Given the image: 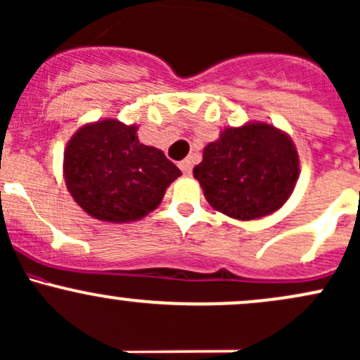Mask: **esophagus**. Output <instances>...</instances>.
<instances>
[{
	"label": "esophagus",
	"instance_id": "esophagus-1",
	"mask_svg": "<svg viewBox=\"0 0 360 360\" xmlns=\"http://www.w3.org/2000/svg\"><path fill=\"white\" fill-rule=\"evenodd\" d=\"M179 169H181V171H183L184 176H189V174H191V169H193L191 160H189V159L181 160V162H179Z\"/></svg>",
	"mask_w": 360,
	"mask_h": 360
}]
</instances>
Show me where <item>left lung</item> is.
I'll list each match as a JSON object with an SVG mask.
<instances>
[{
    "label": "left lung",
    "mask_w": 360,
    "mask_h": 360,
    "mask_svg": "<svg viewBox=\"0 0 360 360\" xmlns=\"http://www.w3.org/2000/svg\"><path fill=\"white\" fill-rule=\"evenodd\" d=\"M193 176L215 210L239 220L259 219L278 210L294 191L297 150L264 122L227 128L205 147Z\"/></svg>",
    "instance_id": "left-lung-1"
}]
</instances>
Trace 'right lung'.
<instances>
[{"instance_id":"add662e5","label":"right lung","mask_w":360,"mask_h":360,"mask_svg":"<svg viewBox=\"0 0 360 360\" xmlns=\"http://www.w3.org/2000/svg\"><path fill=\"white\" fill-rule=\"evenodd\" d=\"M136 126L105 120L75 133L65 152L71 196L94 219L124 224L155 210L181 171L140 143Z\"/></svg>"}]
</instances>
